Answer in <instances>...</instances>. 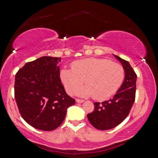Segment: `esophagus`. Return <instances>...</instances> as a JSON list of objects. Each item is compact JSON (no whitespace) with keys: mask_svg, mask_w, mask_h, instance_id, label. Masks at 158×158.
<instances>
[{"mask_svg":"<svg viewBox=\"0 0 158 158\" xmlns=\"http://www.w3.org/2000/svg\"><path fill=\"white\" fill-rule=\"evenodd\" d=\"M76 102H77V103H82V102H84V100L79 99V98H76Z\"/></svg>","mask_w":158,"mask_h":158,"instance_id":"1","label":"esophagus"}]
</instances>
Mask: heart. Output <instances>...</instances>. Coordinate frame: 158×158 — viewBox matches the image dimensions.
<instances>
[{"mask_svg": "<svg viewBox=\"0 0 158 158\" xmlns=\"http://www.w3.org/2000/svg\"><path fill=\"white\" fill-rule=\"evenodd\" d=\"M72 69L63 68L60 79L69 94L77 91L81 96H93L96 100H104L116 93L125 77L121 64L104 58H88L77 60L71 64Z\"/></svg>", "mask_w": 158, "mask_h": 158, "instance_id": "heart-1", "label": "heart"}]
</instances>
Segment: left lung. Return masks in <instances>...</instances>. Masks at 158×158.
Returning <instances> with one entry per match:
<instances>
[{"instance_id": "obj_1", "label": "left lung", "mask_w": 158, "mask_h": 158, "mask_svg": "<svg viewBox=\"0 0 158 158\" xmlns=\"http://www.w3.org/2000/svg\"><path fill=\"white\" fill-rule=\"evenodd\" d=\"M125 71V79L116 94L108 101L95 102L94 110L87 114L93 127L99 130L113 129L128 116L135 99L137 75L128 62L115 55Z\"/></svg>"}]
</instances>
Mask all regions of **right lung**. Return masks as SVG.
I'll return each instance as SVG.
<instances>
[{
  "mask_svg": "<svg viewBox=\"0 0 158 158\" xmlns=\"http://www.w3.org/2000/svg\"><path fill=\"white\" fill-rule=\"evenodd\" d=\"M59 57L42 56L17 72L15 98L23 118L31 127L52 131L62 124L75 99L66 94L60 77Z\"/></svg>",
  "mask_w": 158,
  "mask_h": 158,
  "instance_id": "obj_1",
  "label": "right lung"
}]
</instances>
